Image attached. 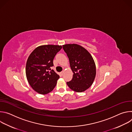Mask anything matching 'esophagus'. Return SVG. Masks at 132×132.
Wrapping results in <instances>:
<instances>
[{
  "label": "esophagus",
  "instance_id": "34e87169",
  "mask_svg": "<svg viewBox=\"0 0 132 132\" xmlns=\"http://www.w3.org/2000/svg\"><path fill=\"white\" fill-rule=\"evenodd\" d=\"M63 73H64V72H63V71H62V72H61L60 73L61 76H63Z\"/></svg>",
  "mask_w": 132,
  "mask_h": 132
}]
</instances>
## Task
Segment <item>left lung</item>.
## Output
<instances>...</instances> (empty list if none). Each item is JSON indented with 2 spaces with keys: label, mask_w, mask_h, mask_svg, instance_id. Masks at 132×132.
Segmentation results:
<instances>
[{
  "label": "left lung",
  "mask_w": 132,
  "mask_h": 132,
  "mask_svg": "<svg viewBox=\"0 0 132 132\" xmlns=\"http://www.w3.org/2000/svg\"><path fill=\"white\" fill-rule=\"evenodd\" d=\"M63 48L67 54L73 73L71 80L67 82V85L75 92H84L95 80L96 75L95 61L89 52L78 44H65Z\"/></svg>",
  "instance_id": "1"
}]
</instances>
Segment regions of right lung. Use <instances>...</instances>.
Listing matches in <instances>:
<instances>
[{
  "instance_id": "right-lung-1",
  "label": "right lung",
  "mask_w": 132,
  "mask_h": 132,
  "mask_svg": "<svg viewBox=\"0 0 132 132\" xmlns=\"http://www.w3.org/2000/svg\"><path fill=\"white\" fill-rule=\"evenodd\" d=\"M62 48L61 45H41L29 55L26 64V76L29 84L36 92L45 95L55 87L60 76L51 67L54 65L55 56Z\"/></svg>"
}]
</instances>
